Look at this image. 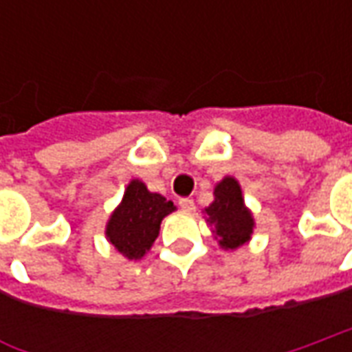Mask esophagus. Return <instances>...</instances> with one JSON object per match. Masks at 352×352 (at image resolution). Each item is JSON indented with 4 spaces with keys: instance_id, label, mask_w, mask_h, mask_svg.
I'll use <instances>...</instances> for the list:
<instances>
[{
    "instance_id": "esophagus-1",
    "label": "esophagus",
    "mask_w": 352,
    "mask_h": 352,
    "mask_svg": "<svg viewBox=\"0 0 352 352\" xmlns=\"http://www.w3.org/2000/svg\"><path fill=\"white\" fill-rule=\"evenodd\" d=\"M179 206H181V209H183V211H186V213H192V211L196 209V204H194V201L188 198L179 199Z\"/></svg>"
}]
</instances>
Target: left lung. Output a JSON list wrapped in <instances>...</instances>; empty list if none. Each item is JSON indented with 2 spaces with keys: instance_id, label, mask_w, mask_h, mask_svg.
<instances>
[{
  "instance_id": "8db88e82",
  "label": "left lung",
  "mask_w": 352,
  "mask_h": 352,
  "mask_svg": "<svg viewBox=\"0 0 352 352\" xmlns=\"http://www.w3.org/2000/svg\"><path fill=\"white\" fill-rule=\"evenodd\" d=\"M213 204L204 209L206 222L211 226L213 237L224 251H236L249 243L254 232V217L245 206L241 184L236 177L226 175L214 184Z\"/></svg>"
}]
</instances>
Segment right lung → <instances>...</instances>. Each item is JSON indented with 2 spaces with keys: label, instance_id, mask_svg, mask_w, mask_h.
<instances>
[{
  "label": "right lung",
  "instance_id": "obj_1",
  "mask_svg": "<svg viewBox=\"0 0 352 352\" xmlns=\"http://www.w3.org/2000/svg\"><path fill=\"white\" fill-rule=\"evenodd\" d=\"M175 209L173 201L148 190L143 181L131 179L105 224V237L124 258L141 260L160 234L162 221Z\"/></svg>",
  "mask_w": 352,
  "mask_h": 352
}]
</instances>
